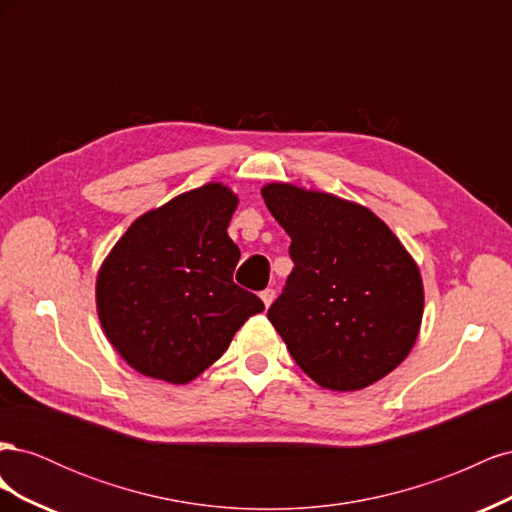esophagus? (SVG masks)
Segmentation results:
<instances>
[{
    "label": "esophagus",
    "instance_id": "34e87169",
    "mask_svg": "<svg viewBox=\"0 0 512 512\" xmlns=\"http://www.w3.org/2000/svg\"><path fill=\"white\" fill-rule=\"evenodd\" d=\"M260 299H262V303H265V307L269 309L271 303H273V299H275V290H271V288L262 290V292H260Z\"/></svg>",
    "mask_w": 512,
    "mask_h": 512
}]
</instances>
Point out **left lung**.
Masks as SVG:
<instances>
[{"label": "left lung", "mask_w": 512, "mask_h": 512, "mask_svg": "<svg viewBox=\"0 0 512 512\" xmlns=\"http://www.w3.org/2000/svg\"><path fill=\"white\" fill-rule=\"evenodd\" d=\"M260 194L292 239L294 269L267 314L292 359L339 393L389 376L421 333L425 290L412 254L352 200L284 181Z\"/></svg>", "instance_id": "obj_1"}]
</instances>
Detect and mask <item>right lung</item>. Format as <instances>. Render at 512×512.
Listing matches in <instances>:
<instances>
[{
  "instance_id": "right-lung-1",
  "label": "right lung",
  "mask_w": 512,
  "mask_h": 512,
  "mask_svg": "<svg viewBox=\"0 0 512 512\" xmlns=\"http://www.w3.org/2000/svg\"><path fill=\"white\" fill-rule=\"evenodd\" d=\"M237 194L200 185L136 218L102 260L96 307L111 346L138 374L188 384L265 305L232 282Z\"/></svg>"
}]
</instances>
